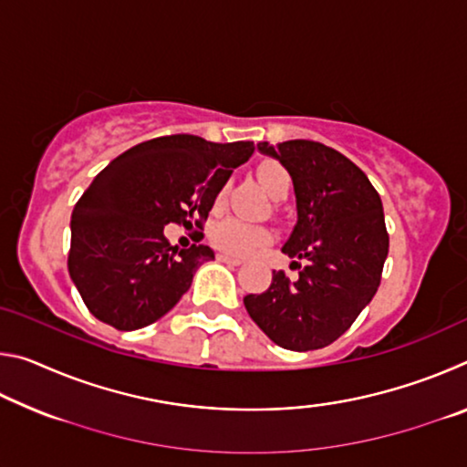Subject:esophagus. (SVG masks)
Wrapping results in <instances>:
<instances>
[{"label":"esophagus","instance_id":"34e87169","mask_svg":"<svg viewBox=\"0 0 467 467\" xmlns=\"http://www.w3.org/2000/svg\"><path fill=\"white\" fill-rule=\"evenodd\" d=\"M218 262H224V264H231V265H241L243 259L241 257H234V255H228V253H218Z\"/></svg>","mask_w":467,"mask_h":467}]
</instances>
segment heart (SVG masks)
I'll use <instances>...</instances> for the list:
<instances>
[{
    "instance_id": "obj_1",
    "label": "heart",
    "mask_w": 467,
    "mask_h": 467,
    "mask_svg": "<svg viewBox=\"0 0 467 467\" xmlns=\"http://www.w3.org/2000/svg\"><path fill=\"white\" fill-rule=\"evenodd\" d=\"M257 179L272 197L278 195L282 189H286L288 192L290 187L288 171L278 162H264L262 167L257 169ZM220 197H223V192L218 193V200ZM210 236L216 247L241 257L251 255V253H255L259 247H264V244L272 241V233L267 231V228L241 223V220H234V218L218 223L214 228H212Z\"/></svg>"
}]
</instances>
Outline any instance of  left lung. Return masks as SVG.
<instances>
[{
	"label": "left lung",
	"mask_w": 467,
	"mask_h": 467,
	"mask_svg": "<svg viewBox=\"0 0 467 467\" xmlns=\"http://www.w3.org/2000/svg\"><path fill=\"white\" fill-rule=\"evenodd\" d=\"M257 150L290 172L296 224L282 253L305 267L295 282L274 272L270 288L243 298L244 309L274 344L317 350L348 331L381 282L389 251L381 197L357 164L319 141Z\"/></svg>",
	"instance_id": "8db88e82"
}]
</instances>
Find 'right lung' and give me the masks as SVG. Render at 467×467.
Returning a JSON list of instances; mask_svg holds the SVG:
<instances>
[{"mask_svg":"<svg viewBox=\"0 0 467 467\" xmlns=\"http://www.w3.org/2000/svg\"><path fill=\"white\" fill-rule=\"evenodd\" d=\"M253 150V141L214 144L179 133L141 141L94 177L72 212L67 257L72 282L94 317L133 331L179 303L214 251L208 244L171 247L164 226H202Z\"/></svg>","mask_w":467,"mask_h":467,"instance_id":"right-lung-1","label":"right lung"}]
</instances>
